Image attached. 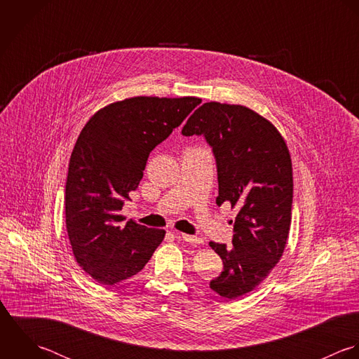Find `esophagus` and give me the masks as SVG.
<instances>
[{"mask_svg":"<svg viewBox=\"0 0 359 359\" xmlns=\"http://www.w3.org/2000/svg\"><path fill=\"white\" fill-rule=\"evenodd\" d=\"M175 234H176V237H180V238H183L184 241H189V243H191V244H194V245L203 243V238H200V237H197V236H191V234L180 233V231H175Z\"/></svg>","mask_w":359,"mask_h":359,"instance_id":"34e87169","label":"esophagus"}]
</instances>
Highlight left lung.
Here are the masks:
<instances>
[{"mask_svg":"<svg viewBox=\"0 0 359 359\" xmlns=\"http://www.w3.org/2000/svg\"><path fill=\"white\" fill-rule=\"evenodd\" d=\"M184 136L203 135L217 165L216 204L238 208L233 245L210 241L223 272L210 287L236 299L259 286L286 248L292 205V163L276 126L236 104L205 102L186 122Z\"/></svg>","mask_w":359,"mask_h":359,"instance_id":"left-lung-1","label":"left lung"}]
</instances>
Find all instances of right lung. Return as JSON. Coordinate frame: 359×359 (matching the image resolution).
Returning a JSON list of instances; mask_svg holds the SVG:
<instances>
[{"instance_id":"right-lung-1","label":"right lung","mask_w":359,"mask_h":359,"mask_svg":"<svg viewBox=\"0 0 359 359\" xmlns=\"http://www.w3.org/2000/svg\"><path fill=\"white\" fill-rule=\"evenodd\" d=\"M201 102L198 97H132L98 109L73 147L65 222L79 266L102 286L139 273L165 237L121 214L149 152Z\"/></svg>"}]
</instances>
